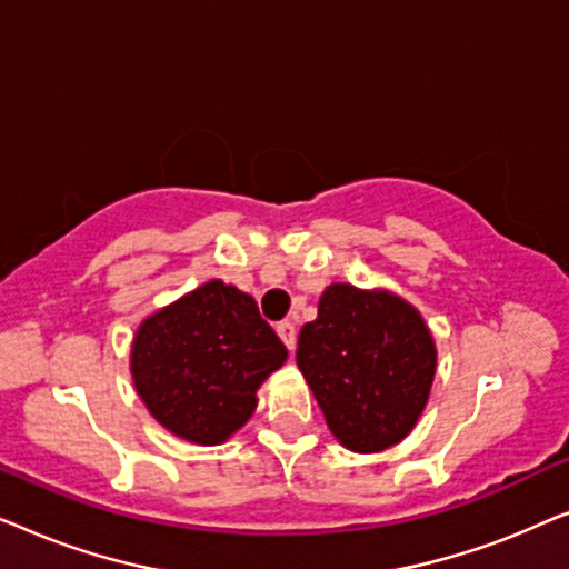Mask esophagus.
Returning a JSON list of instances; mask_svg holds the SVG:
<instances>
[{
  "instance_id": "34e87169",
  "label": "esophagus",
  "mask_w": 569,
  "mask_h": 569,
  "mask_svg": "<svg viewBox=\"0 0 569 569\" xmlns=\"http://www.w3.org/2000/svg\"><path fill=\"white\" fill-rule=\"evenodd\" d=\"M277 333H279V339L284 341V347L292 352V349H295V339H298V331H295V323H292V321L277 323Z\"/></svg>"
}]
</instances>
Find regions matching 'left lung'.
I'll return each mask as SVG.
<instances>
[{
  "mask_svg": "<svg viewBox=\"0 0 569 569\" xmlns=\"http://www.w3.org/2000/svg\"><path fill=\"white\" fill-rule=\"evenodd\" d=\"M306 376L333 438L378 453L415 430L430 399L438 349L419 310L388 290L333 282L298 337Z\"/></svg>",
  "mask_w": 569,
  "mask_h": 569,
  "instance_id": "obj_1",
  "label": "left lung"
}]
</instances>
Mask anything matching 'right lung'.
<instances>
[{"label":"right lung","mask_w":569,"mask_h":569,"mask_svg":"<svg viewBox=\"0 0 569 569\" xmlns=\"http://www.w3.org/2000/svg\"><path fill=\"white\" fill-rule=\"evenodd\" d=\"M284 360L287 347L251 295L209 279L139 323L129 370L170 435L220 446L251 419L256 391Z\"/></svg>","instance_id":"add662e5"}]
</instances>
